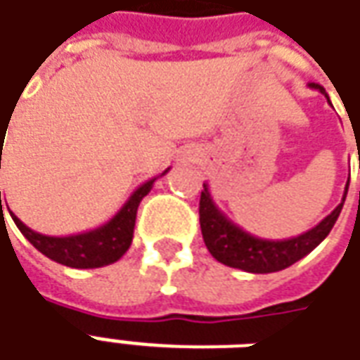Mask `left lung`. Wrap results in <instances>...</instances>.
Segmentation results:
<instances>
[{
  "label": "left lung",
  "mask_w": 360,
  "mask_h": 360,
  "mask_svg": "<svg viewBox=\"0 0 360 360\" xmlns=\"http://www.w3.org/2000/svg\"><path fill=\"white\" fill-rule=\"evenodd\" d=\"M310 86L326 94L323 86L316 85V83H310ZM326 98L330 103L328 94H326ZM347 188L349 182L345 186L341 203L308 233L285 238V240H266V238H257L254 234L246 233L244 229L233 223L221 209L217 207V203L209 192V186L203 184V192L200 198V225L203 242L211 252V256L229 267H236V269L248 271V274L281 271L310 254L330 234L341 209H343Z\"/></svg>",
  "instance_id": "obj_1"
}]
</instances>
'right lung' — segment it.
Returning <instances> with one entry per match:
<instances>
[{
  "label": "right lung",
  "mask_w": 360,
  "mask_h": 360,
  "mask_svg": "<svg viewBox=\"0 0 360 360\" xmlns=\"http://www.w3.org/2000/svg\"><path fill=\"white\" fill-rule=\"evenodd\" d=\"M168 170H165L160 176H165ZM155 180L157 178H151L145 184L139 186L131 193V198L124 203V207L120 209L106 225L89 231V233L71 234V236H46V234L34 233L32 229L22 223L21 219H17L15 213L11 211L9 213H11L15 225L25 234V238L38 252H42L46 257H50L53 262H58L62 266L75 267V269L110 266L114 262H118L131 246L137 207L145 195L151 192Z\"/></svg>",
  "instance_id": "1"
}]
</instances>
